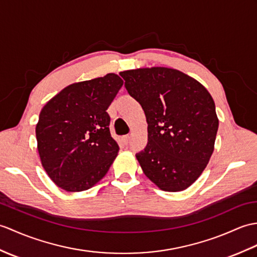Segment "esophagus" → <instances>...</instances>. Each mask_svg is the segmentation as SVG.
Masks as SVG:
<instances>
[{
	"label": "esophagus",
	"mask_w": 257,
	"mask_h": 257,
	"mask_svg": "<svg viewBox=\"0 0 257 257\" xmlns=\"http://www.w3.org/2000/svg\"><path fill=\"white\" fill-rule=\"evenodd\" d=\"M122 140H123V142L126 143V145H127V143H128V142H129V140H130V136H129V135L123 136V137H122Z\"/></svg>",
	"instance_id": "1"
}]
</instances>
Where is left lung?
I'll return each mask as SVG.
<instances>
[{
	"mask_svg": "<svg viewBox=\"0 0 257 257\" xmlns=\"http://www.w3.org/2000/svg\"><path fill=\"white\" fill-rule=\"evenodd\" d=\"M148 122V145L137 153L146 176L165 192H181L200 176L213 152L216 106L198 81L154 67L120 72Z\"/></svg>",
	"mask_w": 257,
	"mask_h": 257,
	"instance_id": "obj_1",
	"label": "left lung"
}]
</instances>
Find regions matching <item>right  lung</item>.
<instances>
[{
  "instance_id": "obj_1",
  "label": "right lung",
  "mask_w": 257,
  "mask_h": 257,
  "mask_svg": "<svg viewBox=\"0 0 257 257\" xmlns=\"http://www.w3.org/2000/svg\"><path fill=\"white\" fill-rule=\"evenodd\" d=\"M122 84L115 73L73 83L41 109L37 148L41 164L57 186L82 192L108 172L119 147L110 136L106 110Z\"/></svg>"
}]
</instances>
